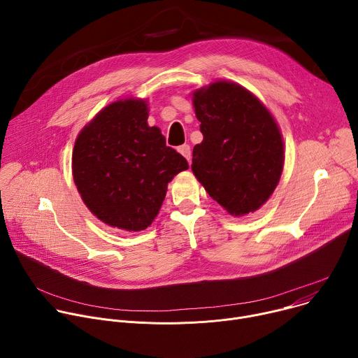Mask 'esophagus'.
Instances as JSON below:
<instances>
[{"mask_svg":"<svg viewBox=\"0 0 358 358\" xmlns=\"http://www.w3.org/2000/svg\"><path fill=\"white\" fill-rule=\"evenodd\" d=\"M178 151L181 152V155H182L188 162H191V148H189L188 144L180 145V147H178Z\"/></svg>","mask_w":358,"mask_h":358,"instance_id":"obj_1","label":"esophagus"}]
</instances>
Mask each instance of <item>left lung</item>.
<instances>
[{
	"mask_svg": "<svg viewBox=\"0 0 358 358\" xmlns=\"http://www.w3.org/2000/svg\"><path fill=\"white\" fill-rule=\"evenodd\" d=\"M192 103L203 136L192 150L194 176L231 215L259 210L283 170L276 120L257 96L228 80L196 89Z\"/></svg>",
	"mask_w": 358,
	"mask_h": 358,
	"instance_id": "obj_1",
	"label": "left lung"
}]
</instances>
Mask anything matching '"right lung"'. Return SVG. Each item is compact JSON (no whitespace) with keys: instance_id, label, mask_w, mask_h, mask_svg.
<instances>
[{"instance_id":"1","label":"right lung","mask_w":358,"mask_h":358,"mask_svg":"<svg viewBox=\"0 0 358 358\" xmlns=\"http://www.w3.org/2000/svg\"><path fill=\"white\" fill-rule=\"evenodd\" d=\"M143 99H119L79 133L72 152L76 188L90 213L113 228L143 231L157 217L169 182L188 169L147 124Z\"/></svg>"}]
</instances>
